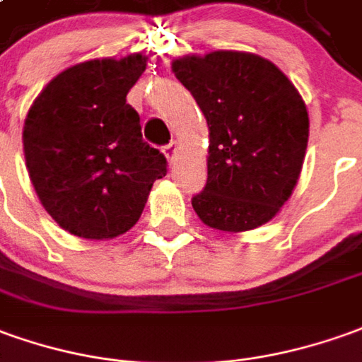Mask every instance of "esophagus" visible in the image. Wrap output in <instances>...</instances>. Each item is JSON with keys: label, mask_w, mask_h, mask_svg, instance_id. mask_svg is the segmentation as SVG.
Masks as SVG:
<instances>
[{"label": "esophagus", "mask_w": 362, "mask_h": 362, "mask_svg": "<svg viewBox=\"0 0 362 362\" xmlns=\"http://www.w3.org/2000/svg\"><path fill=\"white\" fill-rule=\"evenodd\" d=\"M163 153H165L169 165H173V163H175L177 156H179V146H177V141H171L169 146H165V148H163Z\"/></svg>", "instance_id": "obj_1"}]
</instances>
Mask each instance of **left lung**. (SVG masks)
<instances>
[{
    "mask_svg": "<svg viewBox=\"0 0 362 362\" xmlns=\"http://www.w3.org/2000/svg\"><path fill=\"white\" fill-rule=\"evenodd\" d=\"M209 126L206 185L193 197L214 230L246 233L270 223L300 179L310 116L298 88L260 54L213 51L171 62Z\"/></svg>",
    "mask_w": 362,
    "mask_h": 362,
    "instance_id": "obj_1",
    "label": "left lung"
}]
</instances>
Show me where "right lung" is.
<instances>
[{
    "label": "right lung",
    "instance_id": "right-lung-1",
    "mask_svg": "<svg viewBox=\"0 0 362 362\" xmlns=\"http://www.w3.org/2000/svg\"><path fill=\"white\" fill-rule=\"evenodd\" d=\"M148 57L92 59L64 69L27 112L23 153L45 211L66 233L108 240L138 223L167 161L141 138L126 104Z\"/></svg>",
    "mask_w": 362,
    "mask_h": 362
}]
</instances>
